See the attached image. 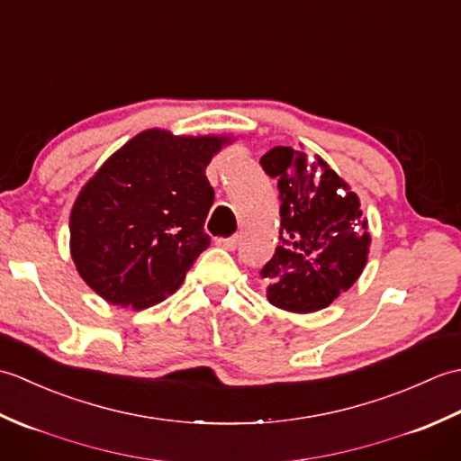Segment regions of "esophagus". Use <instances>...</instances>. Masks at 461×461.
<instances>
[{"mask_svg": "<svg viewBox=\"0 0 461 461\" xmlns=\"http://www.w3.org/2000/svg\"><path fill=\"white\" fill-rule=\"evenodd\" d=\"M215 243H218V246H220V248H223V249L233 251V249L238 248L240 238H238V236H231V238H218V240H215Z\"/></svg>", "mask_w": 461, "mask_h": 461, "instance_id": "esophagus-1", "label": "esophagus"}]
</instances>
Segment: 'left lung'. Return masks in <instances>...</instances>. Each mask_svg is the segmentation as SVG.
<instances>
[{
    "label": "left lung",
    "instance_id": "left-lung-1",
    "mask_svg": "<svg viewBox=\"0 0 461 461\" xmlns=\"http://www.w3.org/2000/svg\"><path fill=\"white\" fill-rule=\"evenodd\" d=\"M261 168L277 180L279 246L261 277L273 305L293 312L329 307L358 279L370 236L355 192L321 158L293 146L261 156Z\"/></svg>",
    "mask_w": 461,
    "mask_h": 461
}]
</instances>
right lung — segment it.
Masks as SVG:
<instances>
[{"label": "right lung", "mask_w": 461, "mask_h": 461, "mask_svg": "<svg viewBox=\"0 0 461 461\" xmlns=\"http://www.w3.org/2000/svg\"><path fill=\"white\" fill-rule=\"evenodd\" d=\"M228 139L146 131L86 182L71 212V256L113 305L146 309L182 285L210 246L205 166Z\"/></svg>", "instance_id": "1"}]
</instances>
